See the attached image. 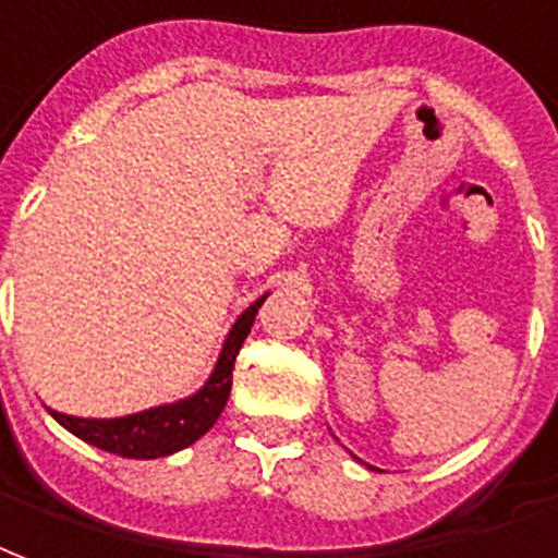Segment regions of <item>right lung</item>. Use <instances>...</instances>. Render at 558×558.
<instances>
[{
    "mask_svg": "<svg viewBox=\"0 0 558 558\" xmlns=\"http://www.w3.org/2000/svg\"><path fill=\"white\" fill-rule=\"evenodd\" d=\"M268 299L259 295L251 307L242 311L233 328L227 331L225 345L218 352V361L213 373L204 381L201 390H195L185 399L177 402H165V405L147 408L138 414L111 416V420H94V416H70L61 411L47 408L56 423L68 428L70 435L90 444V447L106 449L111 456L121 458H162L174 456L180 449L192 447L195 440L216 426V420L225 411L227 399H230V387H233V366H236V354L242 342L251 333V325L257 319V311L263 301Z\"/></svg>",
    "mask_w": 558,
    "mask_h": 558,
    "instance_id": "right-lung-1",
    "label": "right lung"
}]
</instances>
